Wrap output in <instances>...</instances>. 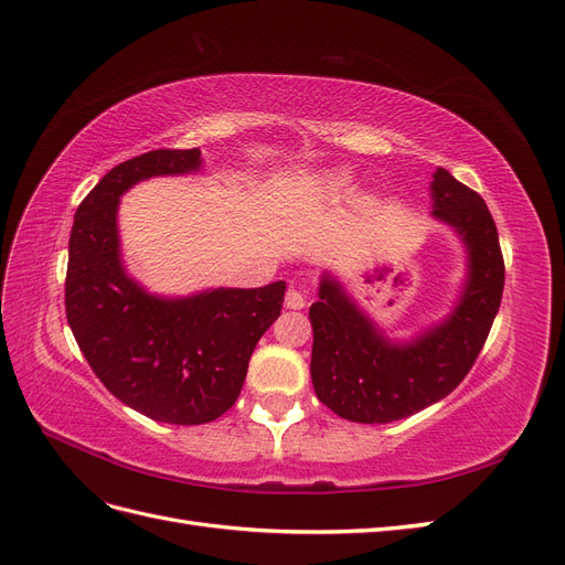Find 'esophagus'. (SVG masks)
Listing matches in <instances>:
<instances>
[{"mask_svg": "<svg viewBox=\"0 0 565 565\" xmlns=\"http://www.w3.org/2000/svg\"><path fill=\"white\" fill-rule=\"evenodd\" d=\"M285 306L287 309H292V311H299V309H303L306 306V297L299 292V289H287V295H285Z\"/></svg>", "mask_w": 565, "mask_h": 565, "instance_id": "1", "label": "esophagus"}]
</instances>
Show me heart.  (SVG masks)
<instances>
[{"label":"heart","instance_id":"heart-1","mask_svg":"<svg viewBox=\"0 0 565 565\" xmlns=\"http://www.w3.org/2000/svg\"><path fill=\"white\" fill-rule=\"evenodd\" d=\"M334 181H347V174H334Z\"/></svg>","mask_w":565,"mask_h":565}]
</instances>
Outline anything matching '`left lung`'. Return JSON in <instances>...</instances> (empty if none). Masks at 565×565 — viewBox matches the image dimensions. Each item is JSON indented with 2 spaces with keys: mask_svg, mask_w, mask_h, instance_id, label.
<instances>
[{
  "mask_svg": "<svg viewBox=\"0 0 565 565\" xmlns=\"http://www.w3.org/2000/svg\"><path fill=\"white\" fill-rule=\"evenodd\" d=\"M431 200V216L467 249V280L440 322L393 341L334 276L320 278L309 311L311 380L318 401L349 422L388 424L446 398L467 377L500 311L504 259L488 204L443 167L434 172Z\"/></svg>",
  "mask_w": 565,
  "mask_h": 565,
  "instance_id": "obj_1",
  "label": "left lung"
}]
</instances>
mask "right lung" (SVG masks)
<instances>
[{
  "label": "right lung",
  "mask_w": 565,
  "mask_h": 565,
  "mask_svg": "<svg viewBox=\"0 0 565 565\" xmlns=\"http://www.w3.org/2000/svg\"><path fill=\"white\" fill-rule=\"evenodd\" d=\"M200 148L150 150L113 167L82 200L67 243L65 316L115 398L156 422L207 424L241 396L256 341L280 316L285 282L160 297L122 262L117 207L131 185L195 174Z\"/></svg>",
  "instance_id": "add662e5"
}]
</instances>
